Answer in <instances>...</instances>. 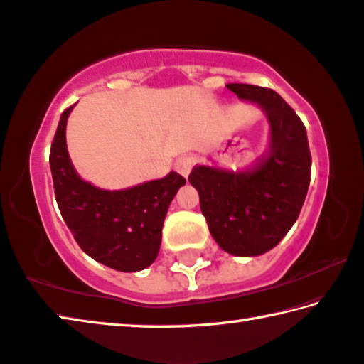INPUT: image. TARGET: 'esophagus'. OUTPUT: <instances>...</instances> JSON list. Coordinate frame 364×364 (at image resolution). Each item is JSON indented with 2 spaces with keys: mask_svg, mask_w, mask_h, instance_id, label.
I'll list each match as a JSON object with an SVG mask.
<instances>
[{
  "mask_svg": "<svg viewBox=\"0 0 364 364\" xmlns=\"http://www.w3.org/2000/svg\"><path fill=\"white\" fill-rule=\"evenodd\" d=\"M193 165H194V159H193V157H191V156H181L180 159H178V161L175 162V170H176L178 173H180L181 176L188 178L189 173H191V170H193Z\"/></svg>",
  "mask_w": 364,
  "mask_h": 364,
  "instance_id": "1",
  "label": "esophagus"
}]
</instances>
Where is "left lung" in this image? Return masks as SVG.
<instances>
[{
  "label": "left lung",
  "mask_w": 364,
  "mask_h": 364,
  "mask_svg": "<svg viewBox=\"0 0 364 364\" xmlns=\"http://www.w3.org/2000/svg\"><path fill=\"white\" fill-rule=\"evenodd\" d=\"M226 87L266 113L269 151L243 170L216 162L197 165L189 183L199 193L200 210L220 248L234 256H259L279 245L301 213L312 167L307 134L277 92L250 84Z\"/></svg>",
  "instance_id": "1"
}]
</instances>
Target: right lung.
<instances>
[{
  "label": "right lung",
  "instance_id": "add662e5",
  "mask_svg": "<svg viewBox=\"0 0 364 364\" xmlns=\"http://www.w3.org/2000/svg\"><path fill=\"white\" fill-rule=\"evenodd\" d=\"M63 111L50 148V171L60 213L77 245L119 272L149 267L159 255L168 205L186 180L176 171L127 189H102L82 180L70 159Z\"/></svg>",
  "mask_w": 364,
  "mask_h": 364
}]
</instances>
